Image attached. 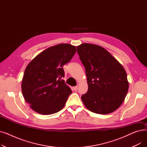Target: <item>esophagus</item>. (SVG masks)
<instances>
[{"label": "esophagus", "mask_w": 147, "mask_h": 147, "mask_svg": "<svg viewBox=\"0 0 147 147\" xmlns=\"http://www.w3.org/2000/svg\"><path fill=\"white\" fill-rule=\"evenodd\" d=\"M78 86H76L73 87V89H74V90H75V91H76L77 90H78Z\"/></svg>", "instance_id": "esophagus-1"}]
</instances>
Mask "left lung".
Returning <instances> with one entry per match:
<instances>
[{"label": "left lung", "mask_w": 147, "mask_h": 147, "mask_svg": "<svg viewBox=\"0 0 147 147\" xmlns=\"http://www.w3.org/2000/svg\"><path fill=\"white\" fill-rule=\"evenodd\" d=\"M84 67L88 90L82 100L90 111L107 114L121 105L129 89L124 68L111 53L101 46L83 43L77 46Z\"/></svg>", "instance_id": "1"}]
</instances>
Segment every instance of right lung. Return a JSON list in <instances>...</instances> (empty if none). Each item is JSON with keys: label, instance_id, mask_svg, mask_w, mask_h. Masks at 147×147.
<instances>
[{"label": "right lung", "instance_id": "right-lung-1", "mask_svg": "<svg viewBox=\"0 0 147 147\" xmlns=\"http://www.w3.org/2000/svg\"><path fill=\"white\" fill-rule=\"evenodd\" d=\"M76 52L74 46L59 44L46 49L27 66L21 89L26 102L36 112L49 115L64 107L71 90L65 83L63 66Z\"/></svg>", "mask_w": 147, "mask_h": 147}]
</instances>
